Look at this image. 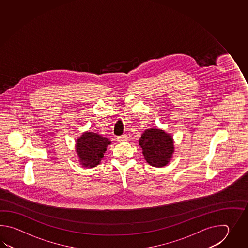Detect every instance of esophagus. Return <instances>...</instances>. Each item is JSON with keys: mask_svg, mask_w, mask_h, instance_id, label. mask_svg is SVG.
Returning <instances> with one entry per match:
<instances>
[{"mask_svg": "<svg viewBox=\"0 0 248 248\" xmlns=\"http://www.w3.org/2000/svg\"><path fill=\"white\" fill-rule=\"evenodd\" d=\"M119 142H126L127 141V136L126 135H122L121 137H118Z\"/></svg>", "mask_w": 248, "mask_h": 248, "instance_id": "obj_1", "label": "esophagus"}]
</instances>
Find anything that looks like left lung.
Segmentation results:
<instances>
[{
    "mask_svg": "<svg viewBox=\"0 0 248 248\" xmlns=\"http://www.w3.org/2000/svg\"><path fill=\"white\" fill-rule=\"evenodd\" d=\"M145 160L153 167H163L169 163L174 153L173 138L163 130L150 128L139 139Z\"/></svg>",
    "mask_w": 248,
    "mask_h": 248,
    "instance_id": "left-lung-1",
    "label": "left lung"
}]
</instances>
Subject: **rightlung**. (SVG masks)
<instances>
[{"mask_svg":"<svg viewBox=\"0 0 248 248\" xmlns=\"http://www.w3.org/2000/svg\"><path fill=\"white\" fill-rule=\"evenodd\" d=\"M111 143L108 138L103 137L92 132L84 133L77 140L76 152L79 155L81 165L88 168H94L100 163L108 144Z\"/></svg>","mask_w":248,"mask_h":248,"instance_id":"obj_1","label":"right lung"}]
</instances>
